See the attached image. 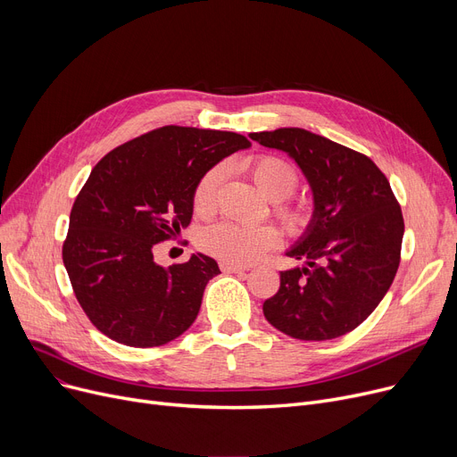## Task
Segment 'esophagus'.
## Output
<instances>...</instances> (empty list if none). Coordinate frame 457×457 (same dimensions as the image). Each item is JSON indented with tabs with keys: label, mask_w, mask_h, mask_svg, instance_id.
Segmentation results:
<instances>
[{
	"label": "esophagus",
	"mask_w": 457,
	"mask_h": 457,
	"mask_svg": "<svg viewBox=\"0 0 457 457\" xmlns=\"http://www.w3.org/2000/svg\"><path fill=\"white\" fill-rule=\"evenodd\" d=\"M220 269H222V272H226V274H243V272L248 270L246 267L231 265V262H220Z\"/></svg>",
	"instance_id": "esophagus-1"
}]
</instances>
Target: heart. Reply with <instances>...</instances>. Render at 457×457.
Listing matches in <instances>:
<instances>
[{
    "instance_id": "b5f03b06",
    "label": "heart",
    "mask_w": 457,
    "mask_h": 457,
    "mask_svg": "<svg viewBox=\"0 0 457 457\" xmlns=\"http://www.w3.org/2000/svg\"><path fill=\"white\" fill-rule=\"evenodd\" d=\"M246 166L257 188L272 200L274 216L283 229L291 235L303 233L311 222V211L307 205L289 200L298 185L296 168L276 155L253 157ZM224 174V166L216 164L196 181L192 190V207L198 214L205 216L212 212ZM278 243L279 233L274 226H246L229 220L209 226L200 237L202 250L231 265H250Z\"/></svg>"
}]
</instances>
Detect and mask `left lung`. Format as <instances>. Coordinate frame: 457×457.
<instances>
[{"label": "left lung", "mask_w": 457, "mask_h": 457, "mask_svg": "<svg viewBox=\"0 0 457 457\" xmlns=\"http://www.w3.org/2000/svg\"><path fill=\"white\" fill-rule=\"evenodd\" d=\"M285 152L313 190V216L285 253L303 267L279 272L265 319L300 341H329L355 329L386 296L400 265L402 209L387 178L363 154L300 128L250 133Z\"/></svg>", "instance_id": "left-lung-1"}]
</instances>
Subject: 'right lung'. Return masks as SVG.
I'll return each instance as SVG.
<instances>
[{"instance_id": "add662e5", "label": "right lung", "mask_w": 457, "mask_h": 457, "mask_svg": "<svg viewBox=\"0 0 457 457\" xmlns=\"http://www.w3.org/2000/svg\"><path fill=\"white\" fill-rule=\"evenodd\" d=\"M252 142L231 131L164 126L109 152L70 212L62 261L90 322L135 348L174 341L196 320L216 261L161 267L154 250L187 228L196 181Z\"/></svg>"}]
</instances>
